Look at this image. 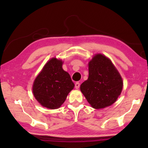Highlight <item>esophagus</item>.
<instances>
[{
  "label": "esophagus",
  "mask_w": 148,
  "mask_h": 148,
  "mask_svg": "<svg viewBox=\"0 0 148 148\" xmlns=\"http://www.w3.org/2000/svg\"><path fill=\"white\" fill-rule=\"evenodd\" d=\"M79 86H80V84L79 82H76V83L75 84V87H76V89H79Z\"/></svg>",
  "instance_id": "esophagus-1"
}]
</instances>
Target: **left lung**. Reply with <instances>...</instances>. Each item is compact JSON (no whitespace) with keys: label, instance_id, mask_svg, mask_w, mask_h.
<instances>
[{"label":"left lung","instance_id":"1","mask_svg":"<svg viewBox=\"0 0 148 148\" xmlns=\"http://www.w3.org/2000/svg\"><path fill=\"white\" fill-rule=\"evenodd\" d=\"M123 80L110 59L96 54L89 62V77L80 86L87 102L95 109L111 106L123 89Z\"/></svg>","mask_w":148,"mask_h":148}]
</instances>
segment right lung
Returning <instances> with one entry per match:
<instances>
[{"label": "right lung", "instance_id": "right-lung-1", "mask_svg": "<svg viewBox=\"0 0 148 148\" xmlns=\"http://www.w3.org/2000/svg\"><path fill=\"white\" fill-rule=\"evenodd\" d=\"M62 63L56 57L51 59L34 81L32 92L35 99L47 108H59L74 87L71 76L62 69Z\"/></svg>", "mask_w": 148, "mask_h": 148}]
</instances>
